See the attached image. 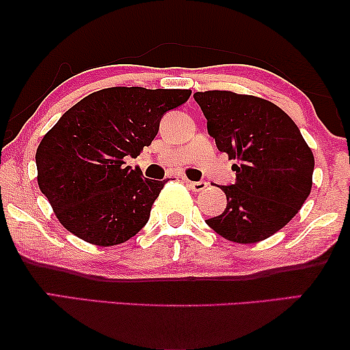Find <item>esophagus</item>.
I'll list each match as a JSON object with an SVG mask.
<instances>
[{
    "label": "esophagus",
    "instance_id": "1",
    "mask_svg": "<svg viewBox=\"0 0 350 350\" xmlns=\"http://www.w3.org/2000/svg\"><path fill=\"white\" fill-rule=\"evenodd\" d=\"M188 186L193 191H196V193H199V191H204L205 188H207V181L200 180V181H188Z\"/></svg>",
    "mask_w": 350,
    "mask_h": 350
}]
</instances>
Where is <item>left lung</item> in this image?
Segmentation results:
<instances>
[{"instance_id": "1", "label": "left lung", "mask_w": 350, "mask_h": 350, "mask_svg": "<svg viewBox=\"0 0 350 350\" xmlns=\"http://www.w3.org/2000/svg\"><path fill=\"white\" fill-rule=\"evenodd\" d=\"M208 135L228 152L236 180L219 186L228 205L205 219L228 241L255 243L280 231L312 188L314 154L284 109L265 98L228 90L196 92Z\"/></svg>"}]
</instances>
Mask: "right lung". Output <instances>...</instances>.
I'll return each mask as SVG.
<instances>
[{
  "label": "right lung",
  "mask_w": 350,
  "mask_h": 350,
  "mask_svg": "<svg viewBox=\"0 0 350 350\" xmlns=\"http://www.w3.org/2000/svg\"><path fill=\"white\" fill-rule=\"evenodd\" d=\"M185 89L109 88L84 97L36 150L38 185L76 237L100 247L129 241L150 219L167 180L126 165L159 132L161 119L189 98Z\"/></svg>",
  "instance_id": "1"
}]
</instances>
